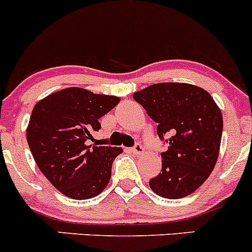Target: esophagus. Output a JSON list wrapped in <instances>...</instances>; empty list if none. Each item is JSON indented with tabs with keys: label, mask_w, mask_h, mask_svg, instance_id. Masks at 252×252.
Here are the masks:
<instances>
[{
	"label": "esophagus",
	"mask_w": 252,
	"mask_h": 252,
	"mask_svg": "<svg viewBox=\"0 0 252 252\" xmlns=\"http://www.w3.org/2000/svg\"><path fill=\"white\" fill-rule=\"evenodd\" d=\"M131 151H132V153H135V155H142L143 147L140 145V143H136V145L131 148Z\"/></svg>",
	"instance_id": "34e87169"
}]
</instances>
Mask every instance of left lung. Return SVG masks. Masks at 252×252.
<instances>
[{"label":"left lung","mask_w":252,"mask_h":252,"mask_svg":"<svg viewBox=\"0 0 252 252\" xmlns=\"http://www.w3.org/2000/svg\"><path fill=\"white\" fill-rule=\"evenodd\" d=\"M133 99L157 122L158 137L168 145L151 189L168 199L195 191L219 156L222 116L212 95L191 84L159 83L135 93Z\"/></svg>","instance_id":"8db88e82"}]
</instances>
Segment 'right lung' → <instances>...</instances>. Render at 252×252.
<instances>
[{"instance_id":"right-lung-1","label":"right lung","mask_w":252,"mask_h":252,"mask_svg":"<svg viewBox=\"0 0 252 252\" xmlns=\"http://www.w3.org/2000/svg\"><path fill=\"white\" fill-rule=\"evenodd\" d=\"M120 99L81 88L48 95L33 109L27 141L45 178L71 199H89L106 188L114 159L121 148L89 145L101 128L99 119Z\"/></svg>"}]
</instances>
